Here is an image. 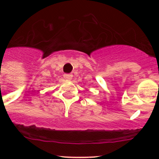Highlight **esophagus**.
I'll list each match as a JSON object with an SVG mask.
<instances>
[{"label": "esophagus", "instance_id": "34e87169", "mask_svg": "<svg viewBox=\"0 0 159 159\" xmlns=\"http://www.w3.org/2000/svg\"><path fill=\"white\" fill-rule=\"evenodd\" d=\"M72 77H73V75L71 74H65L64 75V78L66 80H70L72 78Z\"/></svg>", "mask_w": 159, "mask_h": 159}]
</instances>
